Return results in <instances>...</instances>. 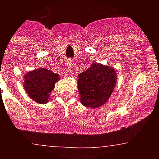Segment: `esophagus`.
Listing matches in <instances>:
<instances>
[{
  "label": "esophagus",
  "instance_id": "esophagus-1",
  "mask_svg": "<svg viewBox=\"0 0 159 159\" xmlns=\"http://www.w3.org/2000/svg\"><path fill=\"white\" fill-rule=\"evenodd\" d=\"M67 69H71V63L67 64Z\"/></svg>",
  "mask_w": 159,
  "mask_h": 159
}]
</instances>
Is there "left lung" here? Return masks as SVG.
I'll return each instance as SVG.
<instances>
[{
  "mask_svg": "<svg viewBox=\"0 0 159 159\" xmlns=\"http://www.w3.org/2000/svg\"><path fill=\"white\" fill-rule=\"evenodd\" d=\"M78 77L81 102L92 108H97L108 101L116 82V72L113 68L96 62L81 72Z\"/></svg>",
  "mask_w": 159,
  "mask_h": 159,
  "instance_id": "1",
  "label": "left lung"
}]
</instances>
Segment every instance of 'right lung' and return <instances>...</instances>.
Returning <instances> with one entry per match:
<instances>
[{
	"label": "right lung",
	"instance_id": "1",
	"mask_svg": "<svg viewBox=\"0 0 159 159\" xmlns=\"http://www.w3.org/2000/svg\"><path fill=\"white\" fill-rule=\"evenodd\" d=\"M58 75L46 68H39L28 72L25 76L24 87L33 101L44 104L48 102L49 93L54 88Z\"/></svg>",
	"mask_w": 159,
	"mask_h": 159
}]
</instances>
